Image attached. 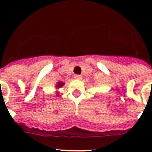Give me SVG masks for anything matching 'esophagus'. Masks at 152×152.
Wrapping results in <instances>:
<instances>
[{
    "mask_svg": "<svg viewBox=\"0 0 152 152\" xmlns=\"http://www.w3.org/2000/svg\"><path fill=\"white\" fill-rule=\"evenodd\" d=\"M74 77H75V79H77V80H81L82 79V76L80 75H75Z\"/></svg>",
    "mask_w": 152,
    "mask_h": 152,
    "instance_id": "esophagus-1",
    "label": "esophagus"
}]
</instances>
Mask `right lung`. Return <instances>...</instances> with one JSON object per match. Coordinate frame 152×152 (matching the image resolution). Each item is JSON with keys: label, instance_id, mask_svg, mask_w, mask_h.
<instances>
[{"label": "right lung", "instance_id": "obj_1", "mask_svg": "<svg viewBox=\"0 0 152 152\" xmlns=\"http://www.w3.org/2000/svg\"><path fill=\"white\" fill-rule=\"evenodd\" d=\"M63 85H64V83H63V82H58L57 84V88H61V87H62Z\"/></svg>", "mask_w": 152, "mask_h": 152}]
</instances>
